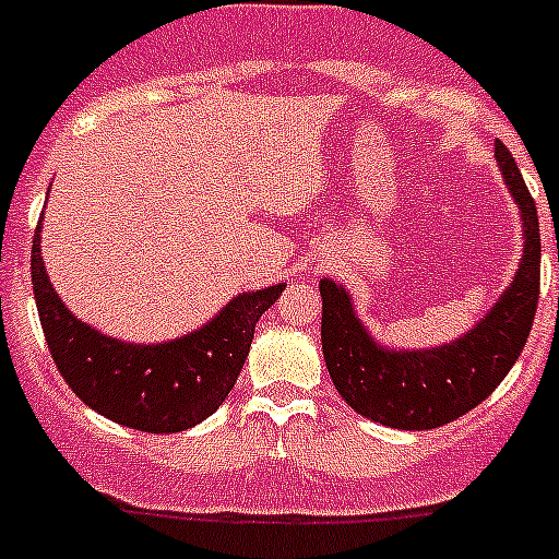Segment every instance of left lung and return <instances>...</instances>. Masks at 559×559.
Wrapping results in <instances>:
<instances>
[{
  "label": "left lung",
  "instance_id": "left-lung-1",
  "mask_svg": "<svg viewBox=\"0 0 559 559\" xmlns=\"http://www.w3.org/2000/svg\"><path fill=\"white\" fill-rule=\"evenodd\" d=\"M493 156L519 206L524 253L508 289L472 331L436 347H385L356 314L350 292L331 278L320 281L328 372L344 403L378 425L432 430L455 421L502 383L524 350L540 297L538 209L499 140Z\"/></svg>",
  "mask_w": 559,
  "mask_h": 559
}]
</instances>
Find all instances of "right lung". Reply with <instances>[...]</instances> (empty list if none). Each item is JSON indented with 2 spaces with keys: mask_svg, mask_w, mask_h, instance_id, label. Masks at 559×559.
Segmentation results:
<instances>
[{
  "mask_svg": "<svg viewBox=\"0 0 559 559\" xmlns=\"http://www.w3.org/2000/svg\"><path fill=\"white\" fill-rule=\"evenodd\" d=\"M40 223L33 239L35 304L51 358L76 397L143 432H181L215 414L242 372L255 322L286 284L239 292L212 320L179 338L121 342L66 309L44 267Z\"/></svg>",
  "mask_w": 559,
  "mask_h": 559,
  "instance_id": "add662e5",
  "label": "right lung"
}]
</instances>
